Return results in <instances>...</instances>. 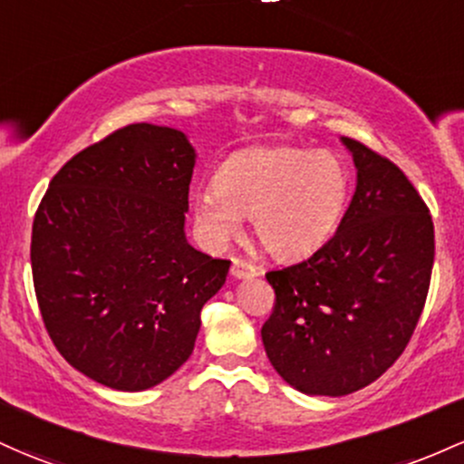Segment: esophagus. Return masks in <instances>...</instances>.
Listing matches in <instances>:
<instances>
[{
  "instance_id": "esophagus-1",
  "label": "esophagus",
  "mask_w": 464,
  "mask_h": 464,
  "mask_svg": "<svg viewBox=\"0 0 464 464\" xmlns=\"http://www.w3.org/2000/svg\"><path fill=\"white\" fill-rule=\"evenodd\" d=\"M231 275L236 279H251V277H257L259 268L253 266V264L246 262V259L236 257L231 264Z\"/></svg>"
}]
</instances>
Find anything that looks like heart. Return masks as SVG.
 Masks as SVG:
<instances>
[{"label":"heart","instance_id":"b5f03b06","mask_svg":"<svg viewBox=\"0 0 464 464\" xmlns=\"http://www.w3.org/2000/svg\"><path fill=\"white\" fill-rule=\"evenodd\" d=\"M350 198V174L330 151L273 145L236 151L213 187L193 196V218L211 244L251 218L259 246L277 259L306 257L333 236Z\"/></svg>","mask_w":464,"mask_h":464}]
</instances>
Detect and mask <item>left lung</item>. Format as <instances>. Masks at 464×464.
<instances>
[{
	"label": "left lung",
	"mask_w": 464,
	"mask_h": 464,
	"mask_svg": "<svg viewBox=\"0 0 464 464\" xmlns=\"http://www.w3.org/2000/svg\"><path fill=\"white\" fill-rule=\"evenodd\" d=\"M356 189L333 237L306 262L266 273L262 341L277 374L310 396L365 388L403 354L425 306L434 222L388 158L354 139Z\"/></svg>",
	"instance_id": "1"
}]
</instances>
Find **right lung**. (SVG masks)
Wrapping results in <instances>:
<instances>
[{
    "label": "right lung",
    "mask_w": 464,
    "mask_h": 464,
    "mask_svg": "<svg viewBox=\"0 0 464 464\" xmlns=\"http://www.w3.org/2000/svg\"><path fill=\"white\" fill-rule=\"evenodd\" d=\"M196 150L134 123L70 158L34 213V293L72 368L111 390L162 383L189 359L231 262L185 236Z\"/></svg>",
    "instance_id": "obj_1"
}]
</instances>
